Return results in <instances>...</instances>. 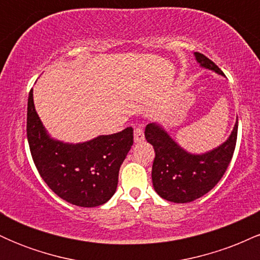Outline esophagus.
<instances>
[{
	"mask_svg": "<svg viewBox=\"0 0 260 260\" xmlns=\"http://www.w3.org/2000/svg\"><path fill=\"white\" fill-rule=\"evenodd\" d=\"M144 140V133H143L142 128H136L134 129V143H140Z\"/></svg>",
	"mask_w": 260,
	"mask_h": 260,
	"instance_id": "obj_1",
	"label": "esophagus"
}]
</instances>
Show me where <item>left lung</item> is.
Returning <instances> with one entry per match:
<instances>
[{"instance_id": "obj_1", "label": "left lung", "mask_w": 260, "mask_h": 260, "mask_svg": "<svg viewBox=\"0 0 260 260\" xmlns=\"http://www.w3.org/2000/svg\"><path fill=\"white\" fill-rule=\"evenodd\" d=\"M199 66L223 76L217 66L203 53L194 52ZM238 122L222 144L202 154L187 151L159 123L145 127V139L155 150L151 180L155 192L174 203H189L207 194L228 170L237 140Z\"/></svg>"}]
</instances>
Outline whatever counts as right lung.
Wrapping results in <instances>:
<instances>
[{
	"label": "right lung",
	"instance_id": "add662e5",
	"mask_svg": "<svg viewBox=\"0 0 260 260\" xmlns=\"http://www.w3.org/2000/svg\"><path fill=\"white\" fill-rule=\"evenodd\" d=\"M26 136L39 174L63 201L83 208L105 204L115 194L118 172L133 145V128L88 142L53 139L37 113L32 89L28 98Z\"/></svg>",
	"mask_w": 260,
	"mask_h": 260
}]
</instances>
